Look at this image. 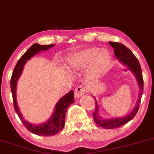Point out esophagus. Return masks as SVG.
<instances>
[{
	"mask_svg": "<svg viewBox=\"0 0 154 154\" xmlns=\"http://www.w3.org/2000/svg\"><path fill=\"white\" fill-rule=\"evenodd\" d=\"M85 92H86L85 88H84L83 86H78L75 90V96L77 98H79L82 97V96L85 93Z\"/></svg>",
	"mask_w": 154,
	"mask_h": 154,
	"instance_id": "34e87169",
	"label": "esophagus"
}]
</instances>
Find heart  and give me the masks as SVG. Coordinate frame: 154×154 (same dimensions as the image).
<instances>
[{
    "instance_id": "b5f03b06",
    "label": "heart",
    "mask_w": 154,
    "mask_h": 154,
    "mask_svg": "<svg viewBox=\"0 0 154 154\" xmlns=\"http://www.w3.org/2000/svg\"><path fill=\"white\" fill-rule=\"evenodd\" d=\"M110 54L105 49L99 48H88L70 56L69 65L75 70L83 69L88 67V77L95 79L100 77L106 72L110 65Z\"/></svg>"
}]
</instances>
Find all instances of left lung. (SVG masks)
I'll return each instance as SVG.
<instances>
[{
    "mask_svg": "<svg viewBox=\"0 0 154 154\" xmlns=\"http://www.w3.org/2000/svg\"><path fill=\"white\" fill-rule=\"evenodd\" d=\"M109 44L114 49V53L116 57L119 59L121 62H123L124 64H125L132 71L134 75H136L137 79H138V85H139V97H138V101H137L136 106L134 109L130 114L128 115L127 116L123 118H115V119L105 120L101 118L100 116H98L97 111L98 106L97 101H95V109L93 115V119L95 122L100 126L106 129H113L116 128H119L122 125H125L127 123H128L130 120L133 119L135 117L138 109H139L140 100H141V97L143 92V79L142 75V70L140 67V63L138 62V59L135 57L132 51H131L128 48H127L123 44L118 43V42H109Z\"/></svg>",
    "mask_w": 154,
    "mask_h": 154,
    "instance_id": "1",
    "label": "left lung"
}]
</instances>
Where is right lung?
<instances>
[{"label":"right lung","instance_id":"1","mask_svg":"<svg viewBox=\"0 0 154 154\" xmlns=\"http://www.w3.org/2000/svg\"><path fill=\"white\" fill-rule=\"evenodd\" d=\"M54 44L50 45H40L38 44H33L29 49L24 53V54L21 58L18 59L17 64L14 67L13 72L11 78V90L13 101H14V109L16 113L19 117L20 120L23 123V125L28 131L38 136H54L60 132L64 126V122H65V115L67 110V108L72 103H74V92L71 90L69 93H67L65 96H64L62 99L58 102L55 108L52 117L48 120L47 123L42 124V125H35L29 123L23 118L22 117L19 109L17 106L16 98V82L17 79L21 75L23 65L25 63L29 60L31 57H32L34 54H36L41 51H46L54 47Z\"/></svg>","mask_w":154,"mask_h":154}]
</instances>
